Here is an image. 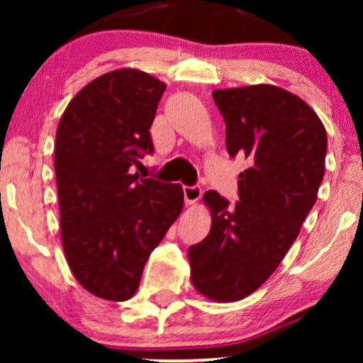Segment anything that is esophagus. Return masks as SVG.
<instances>
[{"mask_svg":"<svg viewBox=\"0 0 363 363\" xmlns=\"http://www.w3.org/2000/svg\"><path fill=\"white\" fill-rule=\"evenodd\" d=\"M203 190L200 186H183V195H185L186 205H195V203L201 198Z\"/></svg>","mask_w":363,"mask_h":363,"instance_id":"1","label":"esophagus"}]
</instances>
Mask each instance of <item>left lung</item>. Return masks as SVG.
Here are the masks:
<instances>
[{
	"label": "left lung",
	"mask_w": 363,
	"mask_h": 363,
	"mask_svg": "<svg viewBox=\"0 0 363 363\" xmlns=\"http://www.w3.org/2000/svg\"><path fill=\"white\" fill-rule=\"evenodd\" d=\"M213 99L228 153L251 165L240 173L235 206L213 190L203 195L211 228L188 261L200 294L235 302L264 284L299 236L324 178L327 133L301 97L272 84L216 89Z\"/></svg>",
	"instance_id": "8db88e82"
}]
</instances>
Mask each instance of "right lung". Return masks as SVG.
Segmentation results:
<instances>
[{
	"mask_svg": "<svg viewBox=\"0 0 363 363\" xmlns=\"http://www.w3.org/2000/svg\"><path fill=\"white\" fill-rule=\"evenodd\" d=\"M165 82L138 69L102 74L79 91L56 132L61 240L84 289L127 301L152 251L183 210L182 185L140 178Z\"/></svg>",
	"mask_w": 363,
	"mask_h": 363,
	"instance_id": "right-lung-1",
	"label": "right lung"
}]
</instances>
